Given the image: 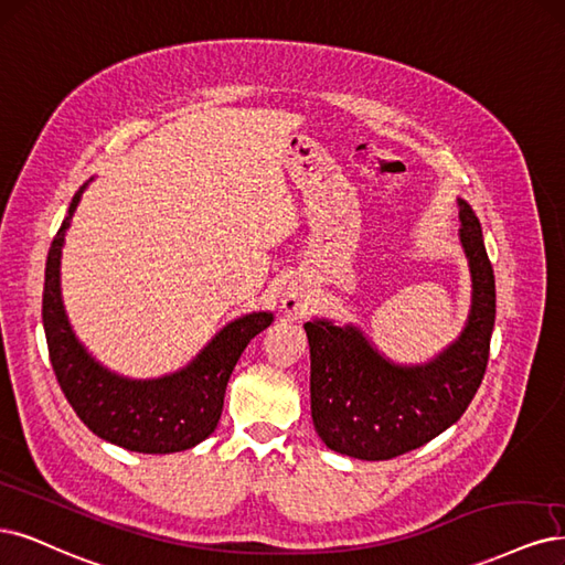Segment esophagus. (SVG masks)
Instances as JSON below:
<instances>
[{
    "mask_svg": "<svg viewBox=\"0 0 565 565\" xmlns=\"http://www.w3.org/2000/svg\"><path fill=\"white\" fill-rule=\"evenodd\" d=\"M285 308L289 310V313H297V310L301 308V299H299L297 295H289V297L285 299Z\"/></svg>",
    "mask_w": 565,
    "mask_h": 565,
    "instance_id": "esophagus-1",
    "label": "esophagus"
}]
</instances>
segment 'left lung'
<instances>
[{"label": "left lung", "mask_w": 565, "mask_h": 565, "mask_svg": "<svg viewBox=\"0 0 565 565\" xmlns=\"http://www.w3.org/2000/svg\"><path fill=\"white\" fill-rule=\"evenodd\" d=\"M460 205V243L472 274V310L460 339L423 366L383 360L360 329L306 322L310 414L329 449L391 460L451 427L486 374L495 322V278L475 210Z\"/></svg>", "instance_id": "8db88e82"}]
</instances>
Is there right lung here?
I'll return each mask as SVG.
<instances>
[{
    "instance_id": "add662e5",
    "label": "right lung",
    "mask_w": 565,
    "mask_h": 565,
    "mask_svg": "<svg viewBox=\"0 0 565 565\" xmlns=\"http://www.w3.org/2000/svg\"><path fill=\"white\" fill-rule=\"evenodd\" d=\"M86 184L70 203L46 259L44 332L57 383L72 408L100 439L138 454L186 451L215 433L228 376L247 343L274 322L270 313L233 320L182 372L157 381H128L97 364L72 334L61 299L65 228Z\"/></svg>"
}]
</instances>
